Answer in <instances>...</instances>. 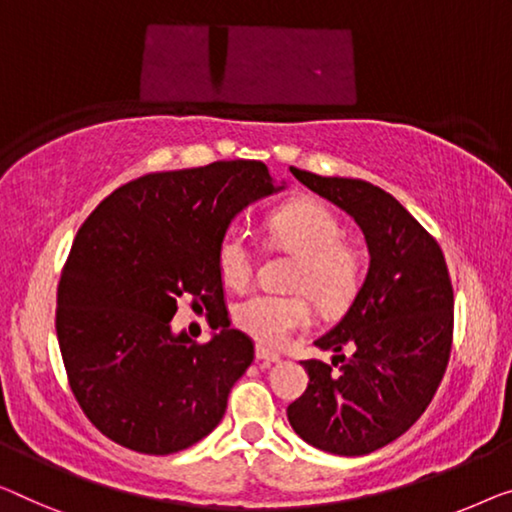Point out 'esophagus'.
<instances>
[{"label": "esophagus", "instance_id": "34e87169", "mask_svg": "<svg viewBox=\"0 0 512 512\" xmlns=\"http://www.w3.org/2000/svg\"><path fill=\"white\" fill-rule=\"evenodd\" d=\"M255 356H257V361H262V363H278L280 361V354L271 352V349H266L262 345L255 349Z\"/></svg>", "mask_w": 512, "mask_h": 512}]
</instances>
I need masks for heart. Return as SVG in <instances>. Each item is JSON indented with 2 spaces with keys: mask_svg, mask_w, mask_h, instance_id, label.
Here are the masks:
<instances>
[{
  "mask_svg": "<svg viewBox=\"0 0 512 512\" xmlns=\"http://www.w3.org/2000/svg\"><path fill=\"white\" fill-rule=\"evenodd\" d=\"M271 239L301 257L294 285L322 308H340L352 299L361 278V255L342 239L340 218L322 202L296 200L269 213ZM218 273L227 287L246 289L255 276V248L241 227H227L216 246ZM234 324L264 345L278 347L305 331L315 310L305 294L257 292L232 310Z\"/></svg>",
  "mask_w": 512,
  "mask_h": 512,
  "instance_id": "heart-1",
  "label": "heart"
}]
</instances>
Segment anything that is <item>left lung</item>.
Listing matches in <instances>:
<instances>
[{
	"label": "left lung",
	"mask_w": 512,
	"mask_h": 512,
	"mask_svg": "<svg viewBox=\"0 0 512 512\" xmlns=\"http://www.w3.org/2000/svg\"><path fill=\"white\" fill-rule=\"evenodd\" d=\"M303 186L352 216L370 264L354 301L315 340L333 363L301 361L310 384L287 407L303 441L333 455H368L421 418L453 349V285L434 236L379 186L292 170ZM349 351V355H342Z\"/></svg>",
	"instance_id": "8db88e82"
}]
</instances>
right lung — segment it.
Here are the masks:
<instances>
[{
	"label": "right lung",
	"mask_w": 512,
	"mask_h": 512,
	"mask_svg": "<svg viewBox=\"0 0 512 512\" xmlns=\"http://www.w3.org/2000/svg\"><path fill=\"white\" fill-rule=\"evenodd\" d=\"M280 188L259 160H220L128 181L82 223L57 287V340L75 400L114 444L179 453L225 416L253 340L225 326L195 342L170 322L181 299L227 315L218 239Z\"/></svg>",
	"instance_id": "obj_1"
}]
</instances>
